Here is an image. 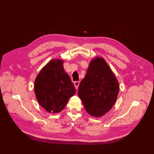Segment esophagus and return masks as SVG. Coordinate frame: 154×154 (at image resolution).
I'll list each match as a JSON object with an SVG mask.
<instances>
[{
    "instance_id": "obj_1",
    "label": "esophagus",
    "mask_w": 154,
    "mask_h": 154,
    "mask_svg": "<svg viewBox=\"0 0 154 154\" xmlns=\"http://www.w3.org/2000/svg\"><path fill=\"white\" fill-rule=\"evenodd\" d=\"M79 83H80L79 81H75V82H74V85H75V88H76V89H78V87H79Z\"/></svg>"
}]
</instances>
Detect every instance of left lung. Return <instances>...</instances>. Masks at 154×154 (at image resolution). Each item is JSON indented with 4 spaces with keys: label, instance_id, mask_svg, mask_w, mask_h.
<instances>
[{
    "label": "left lung",
    "instance_id": "8db88e82",
    "mask_svg": "<svg viewBox=\"0 0 154 154\" xmlns=\"http://www.w3.org/2000/svg\"><path fill=\"white\" fill-rule=\"evenodd\" d=\"M119 91V82L106 61L94 58L78 89L87 112L96 117L105 114L115 103Z\"/></svg>",
    "mask_w": 154,
    "mask_h": 154
}]
</instances>
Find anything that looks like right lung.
<instances>
[{
	"label": "right lung",
	"instance_id": "add662e5",
	"mask_svg": "<svg viewBox=\"0 0 154 154\" xmlns=\"http://www.w3.org/2000/svg\"><path fill=\"white\" fill-rule=\"evenodd\" d=\"M34 91L38 103L45 110L57 113L64 109L76 89L65 72L63 61L53 60L38 75Z\"/></svg>",
	"mask_w": 154,
	"mask_h": 154
}]
</instances>
